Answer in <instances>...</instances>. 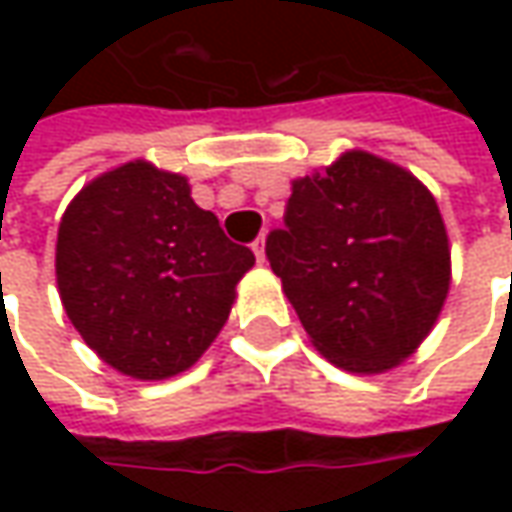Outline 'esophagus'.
Returning <instances> with one entry per match:
<instances>
[{
    "label": "esophagus",
    "mask_w": 512,
    "mask_h": 512,
    "mask_svg": "<svg viewBox=\"0 0 512 512\" xmlns=\"http://www.w3.org/2000/svg\"><path fill=\"white\" fill-rule=\"evenodd\" d=\"M253 253H256V259L265 265V236H259V239L253 242Z\"/></svg>",
    "instance_id": "34e87169"
}]
</instances>
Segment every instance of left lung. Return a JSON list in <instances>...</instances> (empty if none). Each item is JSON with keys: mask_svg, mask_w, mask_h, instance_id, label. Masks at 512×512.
<instances>
[{"mask_svg": "<svg viewBox=\"0 0 512 512\" xmlns=\"http://www.w3.org/2000/svg\"><path fill=\"white\" fill-rule=\"evenodd\" d=\"M265 253L322 356L356 373L407 359L450 287L436 199L362 150L293 182L285 225L267 233Z\"/></svg>", "mask_w": 512, "mask_h": 512, "instance_id": "1", "label": "left lung"}]
</instances>
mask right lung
<instances>
[{
	"label": "right lung",
	"instance_id": "obj_1",
	"mask_svg": "<svg viewBox=\"0 0 512 512\" xmlns=\"http://www.w3.org/2000/svg\"><path fill=\"white\" fill-rule=\"evenodd\" d=\"M256 256L190 199L185 176L128 162L82 187L59 225L56 282L82 339L133 379L187 370L227 322Z\"/></svg>",
	"mask_w": 512,
	"mask_h": 512
}]
</instances>
